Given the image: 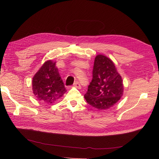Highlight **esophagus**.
Listing matches in <instances>:
<instances>
[{
	"label": "esophagus",
	"instance_id": "1",
	"mask_svg": "<svg viewBox=\"0 0 159 159\" xmlns=\"http://www.w3.org/2000/svg\"><path fill=\"white\" fill-rule=\"evenodd\" d=\"M74 87L78 88V89H80L81 88V85L79 84L78 81H75V82L74 84Z\"/></svg>",
	"mask_w": 159,
	"mask_h": 159
}]
</instances>
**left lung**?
<instances>
[{"mask_svg":"<svg viewBox=\"0 0 159 159\" xmlns=\"http://www.w3.org/2000/svg\"><path fill=\"white\" fill-rule=\"evenodd\" d=\"M124 85L114 62L103 54L95 57L93 79L84 98L91 106L106 110L116 103L123 95Z\"/></svg>","mask_w":159,"mask_h":159,"instance_id":"8db88e82","label":"left lung"}]
</instances>
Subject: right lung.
<instances>
[{
    "label": "right lung",
    "mask_w": 159,
    "mask_h": 159,
    "mask_svg": "<svg viewBox=\"0 0 159 159\" xmlns=\"http://www.w3.org/2000/svg\"><path fill=\"white\" fill-rule=\"evenodd\" d=\"M56 63L52 60L46 61L32 78L34 95L46 103L55 102L66 92Z\"/></svg>",
    "instance_id": "obj_1"
}]
</instances>
